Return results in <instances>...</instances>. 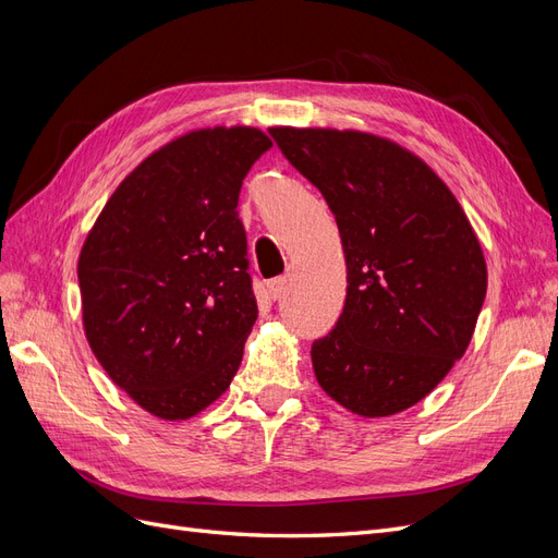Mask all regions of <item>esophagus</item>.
Returning <instances> with one entry per match:
<instances>
[{
	"label": "esophagus",
	"instance_id": "1",
	"mask_svg": "<svg viewBox=\"0 0 558 558\" xmlns=\"http://www.w3.org/2000/svg\"><path fill=\"white\" fill-rule=\"evenodd\" d=\"M286 289H289V279L286 277H275L267 281V291L272 300H281L286 295Z\"/></svg>",
	"mask_w": 558,
	"mask_h": 558
}]
</instances>
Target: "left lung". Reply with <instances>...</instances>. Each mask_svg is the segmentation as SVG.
<instances>
[{
	"label": "left lung",
	"mask_w": 558,
	"mask_h": 558,
	"mask_svg": "<svg viewBox=\"0 0 558 558\" xmlns=\"http://www.w3.org/2000/svg\"><path fill=\"white\" fill-rule=\"evenodd\" d=\"M269 134L326 197L344 246V310L312 344L320 388L361 416L412 408L477 324L486 263L470 221L442 179L393 142L351 130Z\"/></svg>",
	"instance_id": "left-lung-1"
}]
</instances>
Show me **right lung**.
Wrapping results in <instances>:
<instances>
[{
	"label": "right lung",
	"instance_id": "obj_1",
	"mask_svg": "<svg viewBox=\"0 0 558 558\" xmlns=\"http://www.w3.org/2000/svg\"><path fill=\"white\" fill-rule=\"evenodd\" d=\"M269 146L256 128L183 134L118 185L81 248L88 344L160 418L195 416L238 375L258 318L238 202Z\"/></svg>",
	"mask_w": 558,
	"mask_h": 558
}]
</instances>
